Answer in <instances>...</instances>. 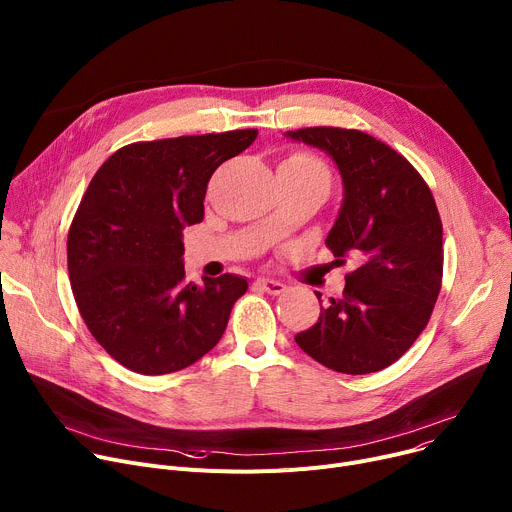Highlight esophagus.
<instances>
[{
  "instance_id": "34e87169",
  "label": "esophagus",
  "mask_w": 512,
  "mask_h": 512,
  "mask_svg": "<svg viewBox=\"0 0 512 512\" xmlns=\"http://www.w3.org/2000/svg\"><path fill=\"white\" fill-rule=\"evenodd\" d=\"M256 285H258L262 291H266L268 295H283V293L287 291V287H285L283 283L272 281V279H260V281H256Z\"/></svg>"
}]
</instances>
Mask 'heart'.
I'll return each mask as SVG.
<instances>
[{"label": "heart", "mask_w": 512, "mask_h": 512, "mask_svg": "<svg viewBox=\"0 0 512 512\" xmlns=\"http://www.w3.org/2000/svg\"><path fill=\"white\" fill-rule=\"evenodd\" d=\"M279 170L287 172L295 178H307V180L326 178V180H330L328 166L320 160V157L311 155V153H293V155H289L287 160H283Z\"/></svg>", "instance_id": "heart-1"}]
</instances>
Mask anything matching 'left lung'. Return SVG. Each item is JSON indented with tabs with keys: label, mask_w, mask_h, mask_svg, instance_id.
Segmentation results:
<instances>
[{
	"label": "left lung",
	"mask_w": 512,
	"mask_h": 512,
	"mask_svg": "<svg viewBox=\"0 0 512 512\" xmlns=\"http://www.w3.org/2000/svg\"><path fill=\"white\" fill-rule=\"evenodd\" d=\"M285 135L326 151L338 166L344 196L326 246L338 260L357 262L342 297L320 303L318 322L295 342L338 373L381 371L414 344L441 291L435 199L404 155L363 131L309 127Z\"/></svg>",
	"instance_id": "1"
}]
</instances>
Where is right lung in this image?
I'll return each instance as SVG.
<instances>
[{"label": "right lung", "instance_id": "right-lung-1", "mask_svg": "<svg viewBox=\"0 0 512 512\" xmlns=\"http://www.w3.org/2000/svg\"><path fill=\"white\" fill-rule=\"evenodd\" d=\"M258 131L141 141L114 151L94 174L67 235L71 291L108 355L141 375L190 367L221 340L238 274L184 283L182 229L205 217L213 172Z\"/></svg>", "mask_w": 512, "mask_h": 512}]
</instances>
